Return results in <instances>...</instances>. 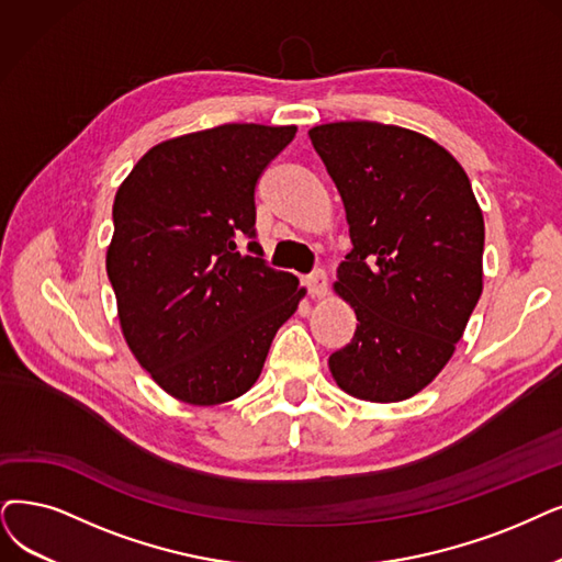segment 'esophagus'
<instances>
[{"label":"esophagus","mask_w":562,"mask_h":562,"mask_svg":"<svg viewBox=\"0 0 562 562\" xmlns=\"http://www.w3.org/2000/svg\"><path fill=\"white\" fill-rule=\"evenodd\" d=\"M304 285L313 297H323L327 293V274L323 269H313L311 274L304 277Z\"/></svg>","instance_id":"34e87169"}]
</instances>
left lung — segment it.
Returning <instances> with one entry per match:
<instances>
[{
    "label": "left lung",
    "mask_w": 562,
    "mask_h": 562,
    "mask_svg": "<svg viewBox=\"0 0 562 562\" xmlns=\"http://www.w3.org/2000/svg\"><path fill=\"white\" fill-rule=\"evenodd\" d=\"M308 138L352 241L334 288L357 329L331 375L357 398L403 401L440 373L482 295V210L454 156L422 133L334 122Z\"/></svg>",
    "instance_id": "1"
}]
</instances>
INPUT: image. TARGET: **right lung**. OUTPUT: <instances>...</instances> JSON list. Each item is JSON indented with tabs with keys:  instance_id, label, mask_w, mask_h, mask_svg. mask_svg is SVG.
I'll list each match as a JSON object with an SVG mask.
<instances>
[{
	"instance_id": "right-lung-1",
	"label": "right lung",
	"mask_w": 562,
	"mask_h": 562,
	"mask_svg": "<svg viewBox=\"0 0 562 562\" xmlns=\"http://www.w3.org/2000/svg\"><path fill=\"white\" fill-rule=\"evenodd\" d=\"M297 126L223 124L151 147L115 195L108 279L124 339L168 394L249 390L304 290L256 241V184ZM249 238L247 254L238 241Z\"/></svg>"
}]
</instances>
